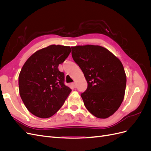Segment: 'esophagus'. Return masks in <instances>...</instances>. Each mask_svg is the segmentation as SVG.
Masks as SVG:
<instances>
[{
	"label": "esophagus",
	"instance_id": "obj_1",
	"mask_svg": "<svg viewBox=\"0 0 151 151\" xmlns=\"http://www.w3.org/2000/svg\"><path fill=\"white\" fill-rule=\"evenodd\" d=\"M72 86H73V87H74V88H76V87H77V86H76V83H75V82H74V83H72Z\"/></svg>",
	"mask_w": 151,
	"mask_h": 151
}]
</instances>
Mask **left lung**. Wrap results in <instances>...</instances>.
Masks as SVG:
<instances>
[{
  "mask_svg": "<svg viewBox=\"0 0 151 151\" xmlns=\"http://www.w3.org/2000/svg\"><path fill=\"white\" fill-rule=\"evenodd\" d=\"M74 62L83 72L88 88L81 94L94 116L106 118L119 108L124 98L127 78L117 57L98 45L71 47Z\"/></svg>",
  "mask_w": 151,
  "mask_h": 151,
  "instance_id": "8db88e82",
  "label": "left lung"
}]
</instances>
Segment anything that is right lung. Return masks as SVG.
I'll return each instance as SVG.
<instances>
[{"instance_id": "right-lung-1", "label": "right lung", "mask_w": 151, "mask_h": 151, "mask_svg": "<svg viewBox=\"0 0 151 151\" xmlns=\"http://www.w3.org/2000/svg\"><path fill=\"white\" fill-rule=\"evenodd\" d=\"M71 52L70 47L52 45L36 52L27 60L19 76L21 98L33 115L47 118L55 114L71 89L58 70Z\"/></svg>"}]
</instances>
